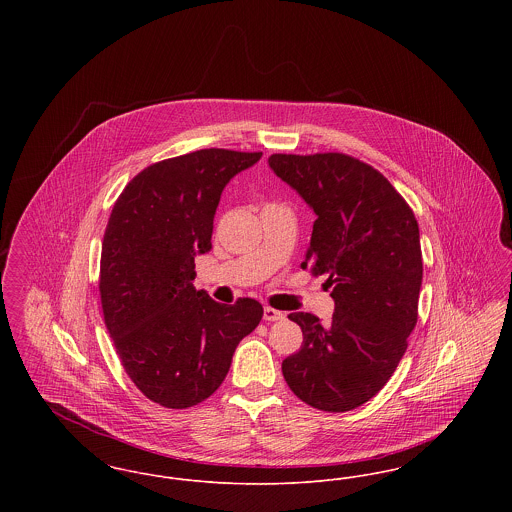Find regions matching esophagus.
Here are the masks:
<instances>
[{
    "mask_svg": "<svg viewBox=\"0 0 512 512\" xmlns=\"http://www.w3.org/2000/svg\"><path fill=\"white\" fill-rule=\"evenodd\" d=\"M263 317L268 322H274V320H282V318H286V315L282 313V311H276V309H272V307H265V313H263Z\"/></svg>",
    "mask_w": 512,
    "mask_h": 512,
    "instance_id": "obj_1",
    "label": "esophagus"
}]
</instances>
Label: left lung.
I'll return each mask as SVG.
<instances>
[{
    "label": "left lung",
    "mask_w": 512,
    "mask_h": 512,
    "mask_svg": "<svg viewBox=\"0 0 512 512\" xmlns=\"http://www.w3.org/2000/svg\"><path fill=\"white\" fill-rule=\"evenodd\" d=\"M268 165L317 213L301 267L326 276L336 303L326 324L311 313L288 315L303 343L282 374L318 411L357 409L386 386L416 326L418 222L388 178L351 155L274 153Z\"/></svg>",
    "instance_id": "8db88e82"
}]
</instances>
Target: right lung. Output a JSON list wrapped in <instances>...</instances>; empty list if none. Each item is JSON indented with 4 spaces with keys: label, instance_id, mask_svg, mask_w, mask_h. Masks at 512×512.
Returning <instances> with one entry per match:
<instances>
[{
    "label": "right lung",
    "instance_id": "1",
    "mask_svg": "<svg viewBox=\"0 0 512 512\" xmlns=\"http://www.w3.org/2000/svg\"><path fill=\"white\" fill-rule=\"evenodd\" d=\"M261 155L211 147L153 163L113 205L99 263L103 320L130 380L167 409L219 390L238 343L263 318L255 299L220 305L192 284L224 186Z\"/></svg>",
    "mask_w": 512,
    "mask_h": 512
}]
</instances>
